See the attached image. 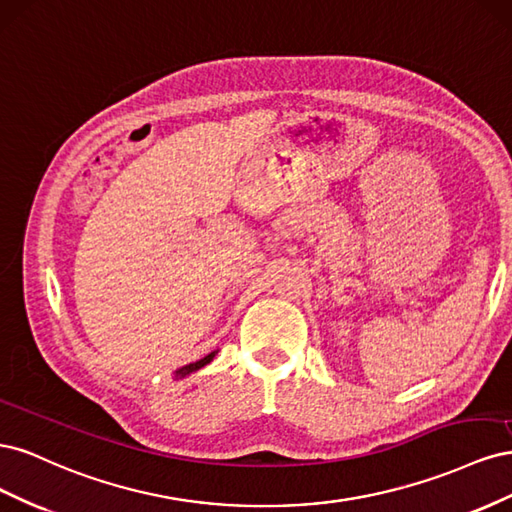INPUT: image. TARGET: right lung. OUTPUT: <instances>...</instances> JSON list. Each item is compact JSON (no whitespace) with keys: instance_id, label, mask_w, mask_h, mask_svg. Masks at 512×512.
Wrapping results in <instances>:
<instances>
[{"instance_id":"1","label":"right lung","mask_w":512,"mask_h":512,"mask_svg":"<svg viewBox=\"0 0 512 512\" xmlns=\"http://www.w3.org/2000/svg\"><path fill=\"white\" fill-rule=\"evenodd\" d=\"M215 354H218V350L209 352L207 356H203V359H198L196 363H190V365H183V367H179L173 376H175V378H185V376L194 374V371H198V369H203L205 365H209V363L213 361V356H215Z\"/></svg>"}]
</instances>
